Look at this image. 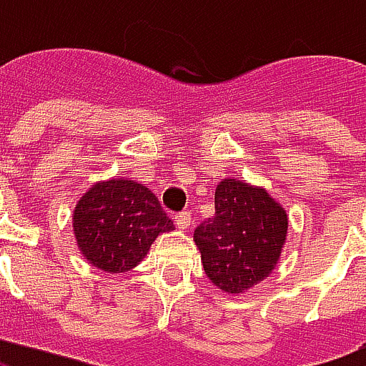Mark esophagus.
Returning <instances> with one entry per match:
<instances>
[{
	"label": "esophagus",
	"mask_w": 366,
	"mask_h": 366,
	"mask_svg": "<svg viewBox=\"0 0 366 366\" xmlns=\"http://www.w3.org/2000/svg\"><path fill=\"white\" fill-rule=\"evenodd\" d=\"M174 223L180 231H186V229H190L192 215L188 213V211H182V213H178V215L174 217Z\"/></svg>",
	"instance_id": "34e87169"
}]
</instances>
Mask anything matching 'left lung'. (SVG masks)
<instances>
[{
  "instance_id": "obj_1",
  "label": "left lung",
  "mask_w": 366,
  "mask_h": 366,
  "mask_svg": "<svg viewBox=\"0 0 366 366\" xmlns=\"http://www.w3.org/2000/svg\"><path fill=\"white\" fill-rule=\"evenodd\" d=\"M287 231L285 207L266 188L224 178L215 188V215L197 224L194 242L211 283L240 295L269 277Z\"/></svg>"
}]
</instances>
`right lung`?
Instances as JSON below:
<instances>
[{
  "label": "right lung",
  "instance_id": "obj_1",
  "mask_svg": "<svg viewBox=\"0 0 366 366\" xmlns=\"http://www.w3.org/2000/svg\"><path fill=\"white\" fill-rule=\"evenodd\" d=\"M71 219L83 258L104 273L132 272L159 234L174 231L155 194L124 176L94 182Z\"/></svg>",
  "mask_w": 366,
  "mask_h": 366
}]
</instances>
